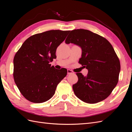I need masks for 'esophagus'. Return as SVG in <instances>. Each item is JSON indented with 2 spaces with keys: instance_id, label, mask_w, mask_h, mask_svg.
<instances>
[{
  "instance_id": "1",
  "label": "esophagus",
  "mask_w": 132,
  "mask_h": 132,
  "mask_svg": "<svg viewBox=\"0 0 132 132\" xmlns=\"http://www.w3.org/2000/svg\"><path fill=\"white\" fill-rule=\"evenodd\" d=\"M74 72L73 71L71 70H70V69H68L67 70V74L69 75V74H73Z\"/></svg>"
}]
</instances>
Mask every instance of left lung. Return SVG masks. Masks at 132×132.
<instances>
[{
  "mask_svg": "<svg viewBox=\"0 0 132 132\" xmlns=\"http://www.w3.org/2000/svg\"><path fill=\"white\" fill-rule=\"evenodd\" d=\"M70 43L81 47L79 63L88 70L85 77L77 73L78 81L73 85L75 95L88 103L106 99L117 85L121 70L112 46L105 38L84 29L71 31L65 39V43Z\"/></svg>",
  "mask_w": 132,
  "mask_h": 132,
  "instance_id": "left-lung-1",
  "label": "left lung"
}]
</instances>
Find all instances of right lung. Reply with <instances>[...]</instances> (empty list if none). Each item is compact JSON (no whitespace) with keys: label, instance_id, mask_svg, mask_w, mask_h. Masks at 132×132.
<instances>
[{"label":"right lung","instance_id":"add662e5","mask_svg":"<svg viewBox=\"0 0 132 132\" xmlns=\"http://www.w3.org/2000/svg\"><path fill=\"white\" fill-rule=\"evenodd\" d=\"M70 31H47L31 36L23 43L14 58L13 77L26 99L42 103L52 97L58 84L67 74L50 62L56 58L57 47Z\"/></svg>","mask_w":132,"mask_h":132}]
</instances>
